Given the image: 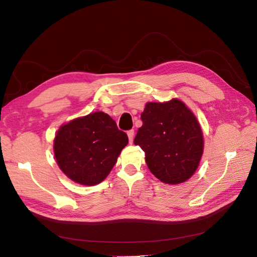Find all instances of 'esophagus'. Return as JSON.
<instances>
[{
    "mask_svg": "<svg viewBox=\"0 0 257 257\" xmlns=\"http://www.w3.org/2000/svg\"><path fill=\"white\" fill-rule=\"evenodd\" d=\"M127 135H128V138H129V143L132 144L133 138H135V130H129V131L127 132Z\"/></svg>",
    "mask_w": 257,
    "mask_h": 257,
    "instance_id": "obj_1",
    "label": "esophagus"
}]
</instances>
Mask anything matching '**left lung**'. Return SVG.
<instances>
[{
	"label": "left lung",
	"mask_w": 257,
	"mask_h": 257,
	"mask_svg": "<svg viewBox=\"0 0 257 257\" xmlns=\"http://www.w3.org/2000/svg\"><path fill=\"white\" fill-rule=\"evenodd\" d=\"M135 145L146 154L151 173L165 184L186 182L203 155V132L194 114L182 101L147 103L141 114Z\"/></svg>",
	"instance_id": "8db88e82"
}]
</instances>
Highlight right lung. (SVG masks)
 <instances>
[{"label": "right lung", "instance_id": "add662e5", "mask_svg": "<svg viewBox=\"0 0 257 257\" xmlns=\"http://www.w3.org/2000/svg\"><path fill=\"white\" fill-rule=\"evenodd\" d=\"M128 137L107 113L97 111L61 126L53 151L60 169L73 182L93 186L115 165Z\"/></svg>", "mask_w": 257, "mask_h": 257}]
</instances>
